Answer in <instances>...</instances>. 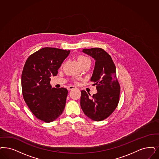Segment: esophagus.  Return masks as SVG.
I'll return each mask as SVG.
<instances>
[{
    "instance_id": "esophagus-1",
    "label": "esophagus",
    "mask_w": 159,
    "mask_h": 159,
    "mask_svg": "<svg viewBox=\"0 0 159 159\" xmlns=\"http://www.w3.org/2000/svg\"><path fill=\"white\" fill-rule=\"evenodd\" d=\"M75 88V87H74V86H72V85H70V86H68V87H67V89H68V90L70 91V90H72V89H73L74 88Z\"/></svg>"
}]
</instances>
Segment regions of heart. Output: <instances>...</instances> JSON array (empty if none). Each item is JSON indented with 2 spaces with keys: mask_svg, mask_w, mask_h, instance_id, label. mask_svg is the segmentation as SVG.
Listing matches in <instances>:
<instances>
[{
  "mask_svg": "<svg viewBox=\"0 0 159 159\" xmlns=\"http://www.w3.org/2000/svg\"><path fill=\"white\" fill-rule=\"evenodd\" d=\"M77 61L78 62V63L80 64V65H81V66L82 65H85L87 64L91 63V61L89 58H88V57L84 56V55H80L77 57Z\"/></svg>",
  "mask_w": 159,
  "mask_h": 159,
  "instance_id": "1",
  "label": "heart"
}]
</instances>
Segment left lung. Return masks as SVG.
Instances as JSON below:
<instances>
[{
  "label": "left lung",
  "mask_w": 159,
  "mask_h": 159,
  "mask_svg": "<svg viewBox=\"0 0 159 159\" xmlns=\"http://www.w3.org/2000/svg\"><path fill=\"white\" fill-rule=\"evenodd\" d=\"M82 52L95 61L91 81L97 85V93L91 97L81 91V107L90 119L100 121L108 117L119 102L120 87L116 77V68L111 56L100 48L83 49Z\"/></svg>",
  "instance_id": "1"
}]
</instances>
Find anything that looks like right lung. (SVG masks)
<instances>
[{
  "label": "right lung",
  "mask_w": 159,
  "mask_h": 159,
  "mask_svg": "<svg viewBox=\"0 0 159 159\" xmlns=\"http://www.w3.org/2000/svg\"><path fill=\"white\" fill-rule=\"evenodd\" d=\"M70 51L43 48L27 59L22 74L24 100L36 117L51 123L64 110L68 90L52 88L51 77H55Z\"/></svg>",
  "instance_id": "add662e5"
}]
</instances>
